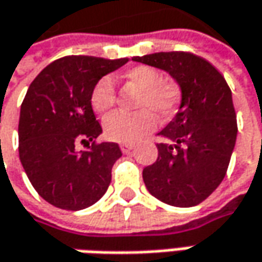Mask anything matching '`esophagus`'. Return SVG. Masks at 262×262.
<instances>
[{"instance_id":"esophagus-1","label":"esophagus","mask_w":262,"mask_h":262,"mask_svg":"<svg viewBox=\"0 0 262 262\" xmlns=\"http://www.w3.org/2000/svg\"><path fill=\"white\" fill-rule=\"evenodd\" d=\"M119 147H121V151L122 153H129L134 148V144L133 143H122Z\"/></svg>"}]
</instances>
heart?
Masks as SVG:
<instances>
[{
  "mask_svg": "<svg viewBox=\"0 0 262 262\" xmlns=\"http://www.w3.org/2000/svg\"><path fill=\"white\" fill-rule=\"evenodd\" d=\"M126 86L138 92L136 107L141 109L133 115L116 114L105 122V134L109 140L118 143H134L156 126V115L167 119L173 115L181 103L179 86L165 80L159 71L147 66L133 67L122 74ZM116 100L115 84L111 77L97 81L92 92L90 103L96 114L106 115L111 112Z\"/></svg>",
  "mask_w": 262,
  "mask_h": 262,
  "instance_id": "1",
  "label": "heart"
}]
</instances>
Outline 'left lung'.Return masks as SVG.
Here are the masks:
<instances>
[{
  "label": "left lung",
  "mask_w": 262,
  "mask_h": 262,
  "mask_svg": "<svg viewBox=\"0 0 262 262\" xmlns=\"http://www.w3.org/2000/svg\"><path fill=\"white\" fill-rule=\"evenodd\" d=\"M133 61L166 71L181 89L175 118L157 136V160L144 167L148 192L162 203L194 207L226 175L237 134L236 114L226 80L204 58L159 52Z\"/></svg>",
  "instance_id": "1"
}]
</instances>
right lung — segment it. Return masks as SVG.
Wrapping results in <instances>:
<instances>
[{
  "label": "right lung",
  "mask_w": 262,
  "mask_h": 262,
  "mask_svg": "<svg viewBox=\"0 0 262 262\" xmlns=\"http://www.w3.org/2000/svg\"><path fill=\"white\" fill-rule=\"evenodd\" d=\"M126 62L128 58L64 56L45 67L29 86L20 109L18 155L29 181L49 204L77 211L105 195L121 148L116 143H94L89 150L77 152L75 146L102 134L92 92L102 77Z\"/></svg>",
  "instance_id": "right-lung-1"
}]
</instances>
